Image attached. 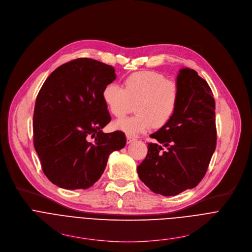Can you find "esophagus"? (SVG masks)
I'll use <instances>...</instances> for the list:
<instances>
[{"instance_id": "esophagus-1", "label": "esophagus", "mask_w": 252, "mask_h": 252, "mask_svg": "<svg viewBox=\"0 0 252 252\" xmlns=\"http://www.w3.org/2000/svg\"><path fill=\"white\" fill-rule=\"evenodd\" d=\"M135 140H136L135 137H133V136H131V135H127V143H128V144L134 142Z\"/></svg>"}]
</instances>
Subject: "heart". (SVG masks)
Listing matches in <instances>:
<instances>
[{
	"label": "heart",
	"instance_id": "b5f03b06",
	"mask_svg": "<svg viewBox=\"0 0 252 252\" xmlns=\"http://www.w3.org/2000/svg\"><path fill=\"white\" fill-rule=\"evenodd\" d=\"M110 113L120 119L130 113L135 104L136 114L117 121L115 127L129 135H137L164 126L177 109L180 89L175 82L153 71H139L125 79V88L109 83L102 92Z\"/></svg>",
	"mask_w": 252,
	"mask_h": 252
}]
</instances>
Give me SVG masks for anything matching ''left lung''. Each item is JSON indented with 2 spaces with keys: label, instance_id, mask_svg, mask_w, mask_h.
I'll return each mask as SVG.
<instances>
[{
  "label": "left lung",
  "instance_id": "obj_1",
  "mask_svg": "<svg viewBox=\"0 0 252 252\" xmlns=\"http://www.w3.org/2000/svg\"><path fill=\"white\" fill-rule=\"evenodd\" d=\"M180 98L173 117L150 135L148 153L137 167L151 191L174 196L203 179L216 147L215 101L207 82L184 68L177 76Z\"/></svg>",
  "mask_w": 252,
  "mask_h": 252
}]
</instances>
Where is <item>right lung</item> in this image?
<instances>
[{
	"instance_id": "right-lung-1",
	"label": "right lung",
	"mask_w": 252,
	"mask_h": 252,
	"mask_svg": "<svg viewBox=\"0 0 252 252\" xmlns=\"http://www.w3.org/2000/svg\"><path fill=\"white\" fill-rule=\"evenodd\" d=\"M115 79L112 66L79 58L58 67L43 84L34 110V147L53 184L69 190L91 187L109 155L125 146L122 131H102L111 121L102 92Z\"/></svg>"
}]
</instances>
